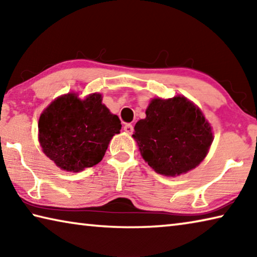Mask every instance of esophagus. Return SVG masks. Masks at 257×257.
Here are the masks:
<instances>
[{
	"label": "esophagus",
	"mask_w": 257,
	"mask_h": 257,
	"mask_svg": "<svg viewBox=\"0 0 257 257\" xmlns=\"http://www.w3.org/2000/svg\"><path fill=\"white\" fill-rule=\"evenodd\" d=\"M123 130L127 134H129V135H132L133 133H134V127H133V124H130V123H125L124 125H123Z\"/></svg>",
	"instance_id": "34e87169"
}]
</instances>
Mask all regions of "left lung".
I'll list each match as a JSON object with an SVG mask.
<instances>
[{"label": "left lung", "mask_w": 257, "mask_h": 257, "mask_svg": "<svg viewBox=\"0 0 257 257\" xmlns=\"http://www.w3.org/2000/svg\"><path fill=\"white\" fill-rule=\"evenodd\" d=\"M133 137L143 159L167 177L196 168L213 142L212 128L202 111L184 96L152 99Z\"/></svg>", "instance_id": "8db88e82"}]
</instances>
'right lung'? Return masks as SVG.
<instances>
[{
  "instance_id": "right-lung-1",
  "label": "right lung",
  "mask_w": 257,
  "mask_h": 257,
  "mask_svg": "<svg viewBox=\"0 0 257 257\" xmlns=\"http://www.w3.org/2000/svg\"><path fill=\"white\" fill-rule=\"evenodd\" d=\"M120 129L121 121L102 104L101 94L80 99L69 93L43 111L38 139L45 155L60 169L79 172L101 162Z\"/></svg>"
}]
</instances>
